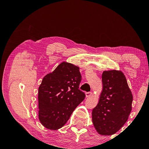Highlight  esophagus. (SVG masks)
Returning <instances> with one entry per match:
<instances>
[{"label":"esophagus","instance_id":"1","mask_svg":"<svg viewBox=\"0 0 149 149\" xmlns=\"http://www.w3.org/2000/svg\"><path fill=\"white\" fill-rule=\"evenodd\" d=\"M93 94L92 92H88V93H86V96L87 97H90Z\"/></svg>","mask_w":149,"mask_h":149}]
</instances>
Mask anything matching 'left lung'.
Here are the masks:
<instances>
[{
  "mask_svg": "<svg viewBox=\"0 0 149 149\" xmlns=\"http://www.w3.org/2000/svg\"><path fill=\"white\" fill-rule=\"evenodd\" d=\"M102 91L97 105L92 111L96 131L102 136L114 134L127 120L132 110V94L120 71H104Z\"/></svg>",
  "mask_w": 149,
  "mask_h": 149,
  "instance_id": "8db88e82",
  "label": "left lung"
}]
</instances>
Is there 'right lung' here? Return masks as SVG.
<instances>
[{
    "instance_id": "obj_1",
    "label": "right lung",
    "mask_w": 149,
    "mask_h": 149,
    "mask_svg": "<svg viewBox=\"0 0 149 149\" xmlns=\"http://www.w3.org/2000/svg\"><path fill=\"white\" fill-rule=\"evenodd\" d=\"M79 68L62 62L43 78L38 88V118L45 127L61 128L85 97L79 89Z\"/></svg>"
}]
</instances>
